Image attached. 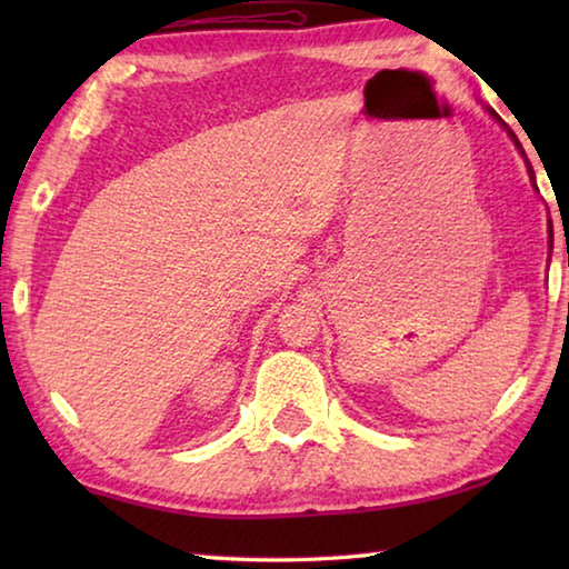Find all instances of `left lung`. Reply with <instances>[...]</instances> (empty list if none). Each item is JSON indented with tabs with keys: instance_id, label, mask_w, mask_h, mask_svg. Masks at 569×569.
<instances>
[{
	"instance_id": "8db88e82",
	"label": "left lung",
	"mask_w": 569,
	"mask_h": 569,
	"mask_svg": "<svg viewBox=\"0 0 569 569\" xmlns=\"http://www.w3.org/2000/svg\"><path fill=\"white\" fill-rule=\"evenodd\" d=\"M489 112H492L495 118H497V112H495V110H489ZM497 120H499V118H497ZM509 134H512V132H509ZM512 138H515V134H512ZM517 146H519V142H517ZM519 150H522V148H519ZM529 176H532V180H535V172H532V168H529ZM567 266H569V253H567Z\"/></svg>"
}]
</instances>
